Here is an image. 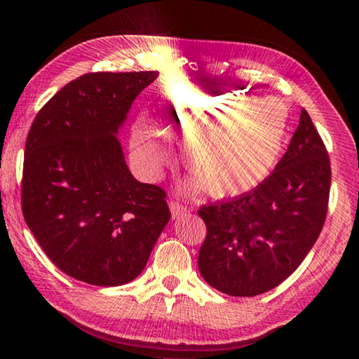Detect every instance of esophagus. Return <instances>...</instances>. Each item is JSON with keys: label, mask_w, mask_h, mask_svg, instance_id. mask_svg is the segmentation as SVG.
Listing matches in <instances>:
<instances>
[{"label": "esophagus", "mask_w": 359, "mask_h": 359, "mask_svg": "<svg viewBox=\"0 0 359 359\" xmlns=\"http://www.w3.org/2000/svg\"><path fill=\"white\" fill-rule=\"evenodd\" d=\"M169 209H171V214H172L174 220H175V218H180V217L187 215V212H188L185 205H182L179 203H175V201L169 203Z\"/></svg>", "instance_id": "34e87169"}]
</instances>
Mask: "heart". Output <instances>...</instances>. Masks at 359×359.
I'll return each instance as SVG.
<instances>
[{"mask_svg": "<svg viewBox=\"0 0 359 359\" xmlns=\"http://www.w3.org/2000/svg\"><path fill=\"white\" fill-rule=\"evenodd\" d=\"M156 123L166 136L184 141L193 187L208 188L214 198H233L263 182L280 155L285 117L269 102L215 87L188 85L158 93ZM135 154L144 171L158 174L171 150L154 133L139 128Z\"/></svg>", "mask_w": 359, "mask_h": 359, "instance_id": "obj_1", "label": "heart"}]
</instances>
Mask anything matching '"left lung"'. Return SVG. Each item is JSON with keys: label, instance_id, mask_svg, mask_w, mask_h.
I'll return each instance as SVG.
<instances>
[{"label": "left lung", "instance_id": "left-lung-1", "mask_svg": "<svg viewBox=\"0 0 359 359\" xmlns=\"http://www.w3.org/2000/svg\"><path fill=\"white\" fill-rule=\"evenodd\" d=\"M330 156L306 109L269 177L238 198L198 210L208 236L198 257L205 282L229 296L266 293L290 277L323 228Z\"/></svg>", "mask_w": 359, "mask_h": 359}]
</instances>
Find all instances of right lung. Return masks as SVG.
<instances>
[{
	"mask_svg": "<svg viewBox=\"0 0 359 359\" xmlns=\"http://www.w3.org/2000/svg\"><path fill=\"white\" fill-rule=\"evenodd\" d=\"M156 71L92 72L36 115L25 144L22 210L65 274L118 287L141 274L171 218L166 193L126 166L118 130Z\"/></svg>",
	"mask_w": 359,
	"mask_h": 359,
	"instance_id": "obj_1",
	"label": "right lung"
}]
</instances>
